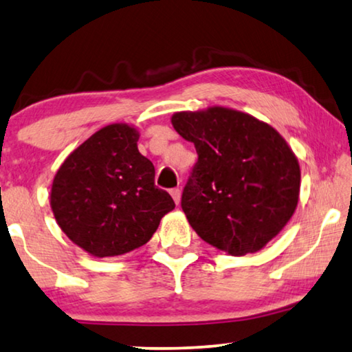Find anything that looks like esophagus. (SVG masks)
<instances>
[{
	"label": "esophagus",
	"instance_id": "obj_1",
	"mask_svg": "<svg viewBox=\"0 0 352 352\" xmlns=\"http://www.w3.org/2000/svg\"><path fill=\"white\" fill-rule=\"evenodd\" d=\"M170 196L174 197V201H175V204L178 206V204H180V197H182L180 188H172V190H170Z\"/></svg>",
	"mask_w": 352,
	"mask_h": 352
}]
</instances>
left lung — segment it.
Wrapping results in <instances>:
<instances>
[{
	"label": "left lung",
	"mask_w": 352,
	"mask_h": 352,
	"mask_svg": "<svg viewBox=\"0 0 352 352\" xmlns=\"http://www.w3.org/2000/svg\"><path fill=\"white\" fill-rule=\"evenodd\" d=\"M172 124L197 151L182 194L191 228L234 256L261 250L297 207L300 167L286 140L258 118L224 107L178 112Z\"/></svg>",
	"instance_id": "8db88e82"
}]
</instances>
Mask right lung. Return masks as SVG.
<instances>
[{
	"instance_id": "add662e5",
	"label": "right lung",
	"mask_w": 352,
	"mask_h": 352,
	"mask_svg": "<svg viewBox=\"0 0 352 352\" xmlns=\"http://www.w3.org/2000/svg\"><path fill=\"white\" fill-rule=\"evenodd\" d=\"M139 133L109 124L67 156L52 185L50 206L67 237L96 258L145 245L175 204L155 185V166L139 153Z\"/></svg>"
}]
</instances>
